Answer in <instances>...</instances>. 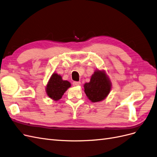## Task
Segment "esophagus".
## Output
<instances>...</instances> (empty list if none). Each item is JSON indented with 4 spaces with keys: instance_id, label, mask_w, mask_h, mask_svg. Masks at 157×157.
Here are the masks:
<instances>
[{
    "instance_id": "obj_1",
    "label": "esophagus",
    "mask_w": 157,
    "mask_h": 157,
    "mask_svg": "<svg viewBox=\"0 0 157 157\" xmlns=\"http://www.w3.org/2000/svg\"><path fill=\"white\" fill-rule=\"evenodd\" d=\"M80 84H81L80 82H73V85L74 86H78Z\"/></svg>"
}]
</instances>
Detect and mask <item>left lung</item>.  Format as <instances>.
<instances>
[{
  "mask_svg": "<svg viewBox=\"0 0 157 157\" xmlns=\"http://www.w3.org/2000/svg\"><path fill=\"white\" fill-rule=\"evenodd\" d=\"M112 84L105 70L95 71L90 81L84 84V92L93 103L101 101L110 93Z\"/></svg>",
  "mask_w": 157,
  "mask_h": 157,
  "instance_id": "obj_1",
  "label": "left lung"
}]
</instances>
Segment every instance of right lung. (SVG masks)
Masks as SVG:
<instances>
[{
  "label": "right lung",
  "mask_w": 157,
  "mask_h": 157,
  "mask_svg": "<svg viewBox=\"0 0 157 157\" xmlns=\"http://www.w3.org/2000/svg\"><path fill=\"white\" fill-rule=\"evenodd\" d=\"M71 86L69 81L63 80L61 75L54 73L46 84V92L47 96L54 101H58Z\"/></svg>",
  "instance_id": "obj_1"
}]
</instances>
